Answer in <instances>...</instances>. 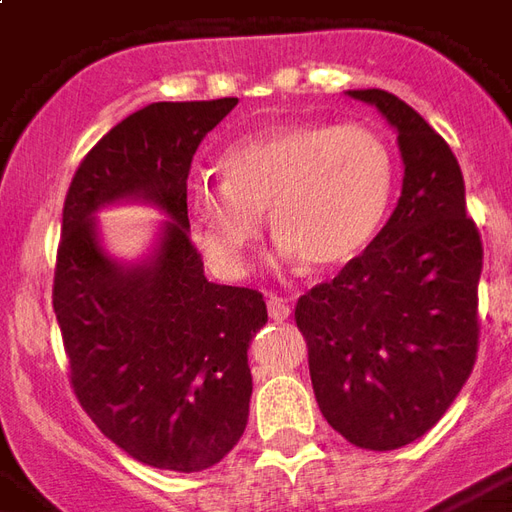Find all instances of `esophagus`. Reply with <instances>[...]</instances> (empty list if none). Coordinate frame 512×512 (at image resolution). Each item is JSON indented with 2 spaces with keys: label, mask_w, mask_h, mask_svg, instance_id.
<instances>
[{
  "label": "esophagus",
  "mask_w": 512,
  "mask_h": 512,
  "mask_svg": "<svg viewBox=\"0 0 512 512\" xmlns=\"http://www.w3.org/2000/svg\"><path fill=\"white\" fill-rule=\"evenodd\" d=\"M266 307L274 321H288L290 318V304L285 299H279V296H268Z\"/></svg>",
  "instance_id": "1"
}]
</instances>
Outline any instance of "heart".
<instances>
[{
	"label": "heart",
	"mask_w": 512,
	"mask_h": 512,
	"mask_svg": "<svg viewBox=\"0 0 512 512\" xmlns=\"http://www.w3.org/2000/svg\"><path fill=\"white\" fill-rule=\"evenodd\" d=\"M222 183L194 180L183 213L194 244L224 277L268 227L279 257L318 271L348 266L384 222L395 167L376 131L356 123H290L235 142L219 158Z\"/></svg>",
	"instance_id": "obj_1"
}]
</instances>
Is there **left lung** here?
Listing matches in <instances>:
<instances>
[{
    "mask_svg": "<svg viewBox=\"0 0 512 512\" xmlns=\"http://www.w3.org/2000/svg\"><path fill=\"white\" fill-rule=\"evenodd\" d=\"M397 131L403 191L381 233L296 304L321 414L362 450L425 436L472 373L483 244L458 158L386 90H348Z\"/></svg>",
    "mask_w": 512,
    "mask_h": 512,
    "instance_id": "obj_1",
    "label": "left lung"
}]
</instances>
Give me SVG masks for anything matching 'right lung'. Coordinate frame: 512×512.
<instances>
[{
    "instance_id": "right-lung-1",
    "label": "right lung",
    "mask_w": 512,
    "mask_h": 512,
    "mask_svg": "<svg viewBox=\"0 0 512 512\" xmlns=\"http://www.w3.org/2000/svg\"><path fill=\"white\" fill-rule=\"evenodd\" d=\"M235 104L161 101L128 115L84 156L62 208L54 315L73 392L106 439L169 472H202L244 436L246 351L268 321L257 290L205 279L183 213L191 158ZM128 199L168 216L139 264H117L94 222Z\"/></svg>"
}]
</instances>
